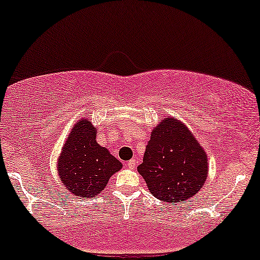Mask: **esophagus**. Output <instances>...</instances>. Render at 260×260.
Returning <instances> with one entry per match:
<instances>
[{
  "instance_id": "34e87169",
  "label": "esophagus",
  "mask_w": 260,
  "mask_h": 260,
  "mask_svg": "<svg viewBox=\"0 0 260 260\" xmlns=\"http://www.w3.org/2000/svg\"><path fill=\"white\" fill-rule=\"evenodd\" d=\"M137 165H138V162H137V160H136V159L129 160V161H128V162H127V168H128V169H131V170L136 169V168H137Z\"/></svg>"
}]
</instances>
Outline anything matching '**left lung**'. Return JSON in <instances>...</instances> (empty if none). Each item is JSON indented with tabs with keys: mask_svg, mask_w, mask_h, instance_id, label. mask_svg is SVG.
<instances>
[{
	"mask_svg": "<svg viewBox=\"0 0 260 260\" xmlns=\"http://www.w3.org/2000/svg\"><path fill=\"white\" fill-rule=\"evenodd\" d=\"M208 156L192 132L176 117L151 131L138 172L155 198L183 202L199 192L208 177Z\"/></svg>",
	"mask_w": 260,
	"mask_h": 260,
	"instance_id": "8db88e82",
	"label": "left lung"
}]
</instances>
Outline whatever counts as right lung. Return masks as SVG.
<instances>
[{
	"label": "right lung",
	"instance_id": "1",
	"mask_svg": "<svg viewBox=\"0 0 260 260\" xmlns=\"http://www.w3.org/2000/svg\"><path fill=\"white\" fill-rule=\"evenodd\" d=\"M121 168V161L98 144L96 128L86 118L74 124L57 162L59 178L68 192L84 199L103 192Z\"/></svg>",
	"mask_w": 260,
	"mask_h": 260
}]
</instances>
